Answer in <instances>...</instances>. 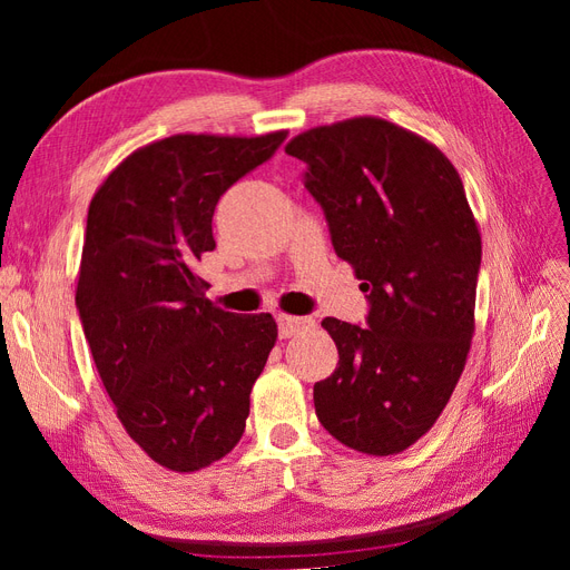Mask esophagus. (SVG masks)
Instances as JSON below:
<instances>
[{
  "mask_svg": "<svg viewBox=\"0 0 570 570\" xmlns=\"http://www.w3.org/2000/svg\"><path fill=\"white\" fill-rule=\"evenodd\" d=\"M314 325H316V321L308 316H278L281 337H292L302 331H308V327H314Z\"/></svg>",
  "mask_w": 570,
  "mask_h": 570,
  "instance_id": "esophagus-1",
  "label": "esophagus"
}]
</instances>
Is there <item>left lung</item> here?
<instances>
[{"label":"left lung","mask_w":570,"mask_h":570,"mask_svg":"<svg viewBox=\"0 0 570 570\" xmlns=\"http://www.w3.org/2000/svg\"><path fill=\"white\" fill-rule=\"evenodd\" d=\"M285 151L371 302L368 327L321 323L340 361L314 385L316 416L361 454H400L440 419L475 333L482 245L463 183L433 142L377 116L304 130Z\"/></svg>","instance_id":"8db88e82"}]
</instances>
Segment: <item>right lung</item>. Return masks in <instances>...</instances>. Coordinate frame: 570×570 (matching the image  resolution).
<instances>
[{"label": "right lung", "instance_id": "obj_1", "mask_svg": "<svg viewBox=\"0 0 570 570\" xmlns=\"http://www.w3.org/2000/svg\"><path fill=\"white\" fill-rule=\"evenodd\" d=\"M285 137L170 135L135 149L90 202L82 331L120 425L168 471L195 473L233 452L278 340L271 314L237 316L206 299L197 264L216 247L220 195Z\"/></svg>", "mask_w": 570, "mask_h": 570}]
</instances>
